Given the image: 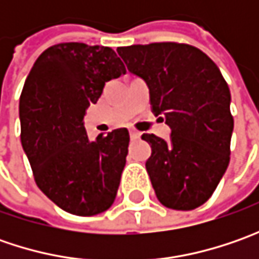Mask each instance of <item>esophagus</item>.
Listing matches in <instances>:
<instances>
[{
	"label": "esophagus",
	"mask_w": 259,
	"mask_h": 259,
	"mask_svg": "<svg viewBox=\"0 0 259 259\" xmlns=\"http://www.w3.org/2000/svg\"><path fill=\"white\" fill-rule=\"evenodd\" d=\"M130 137H131V140H138V138L141 137V133H138V131H135V130H131V131H130Z\"/></svg>",
	"instance_id": "1"
}]
</instances>
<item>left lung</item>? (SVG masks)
Instances as JSON below:
<instances>
[{
  "label": "left lung",
  "mask_w": 259,
  "mask_h": 259,
  "mask_svg": "<svg viewBox=\"0 0 259 259\" xmlns=\"http://www.w3.org/2000/svg\"><path fill=\"white\" fill-rule=\"evenodd\" d=\"M128 70L150 89L151 109L171 128L170 140L143 134L145 163L165 207L192 210L209 200L229 164L234 118L219 67L197 47L151 43L118 47Z\"/></svg>",
  "instance_id": "1"
}]
</instances>
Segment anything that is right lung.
Returning a JSON list of instances; mask_svg holds the SVG:
<instances>
[{
    "mask_svg": "<svg viewBox=\"0 0 259 259\" xmlns=\"http://www.w3.org/2000/svg\"><path fill=\"white\" fill-rule=\"evenodd\" d=\"M125 72L111 47L60 43L38 56L25 79L20 96L23 150L38 189L69 213L94 216L114 203L128 130L89 141L83 116L105 83Z\"/></svg>",
    "mask_w": 259,
    "mask_h": 259,
    "instance_id": "obj_1",
    "label": "right lung"
}]
</instances>
